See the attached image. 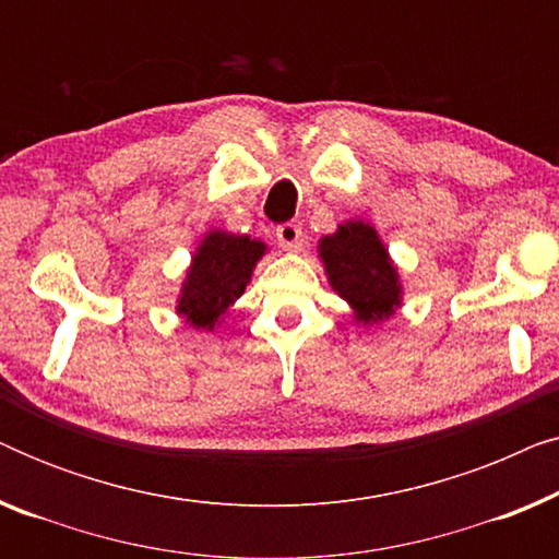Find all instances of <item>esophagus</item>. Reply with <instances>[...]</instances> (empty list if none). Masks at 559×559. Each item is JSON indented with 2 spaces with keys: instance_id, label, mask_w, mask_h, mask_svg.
I'll use <instances>...</instances> for the list:
<instances>
[{
  "instance_id": "esophagus-1",
  "label": "esophagus",
  "mask_w": 559,
  "mask_h": 559,
  "mask_svg": "<svg viewBox=\"0 0 559 559\" xmlns=\"http://www.w3.org/2000/svg\"><path fill=\"white\" fill-rule=\"evenodd\" d=\"M277 241L285 251H295L302 243V228L293 224V221H287V224L277 226Z\"/></svg>"
}]
</instances>
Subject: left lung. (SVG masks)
I'll list each match as a JSON object with an SVG mask.
<instances>
[{
  "mask_svg": "<svg viewBox=\"0 0 559 559\" xmlns=\"http://www.w3.org/2000/svg\"><path fill=\"white\" fill-rule=\"evenodd\" d=\"M328 280L356 310V323L373 325L400 308V274L379 234L364 221H348L320 241Z\"/></svg>",
  "mask_w": 559,
  "mask_h": 559,
  "instance_id": "left-lung-1",
  "label": "left lung"
}]
</instances>
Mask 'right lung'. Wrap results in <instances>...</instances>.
<instances>
[{"mask_svg": "<svg viewBox=\"0 0 559 559\" xmlns=\"http://www.w3.org/2000/svg\"><path fill=\"white\" fill-rule=\"evenodd\" d=\"M264 243L249 236L211 231L193 257L188 270L178 312L193 328L218 323L236 297L247 289L254 264L264 254Z\"/></svg>", "mask_w": 559, "mask_h": 559, "instance_id": "add662e5", "label": "right lung"}]
</instances>
